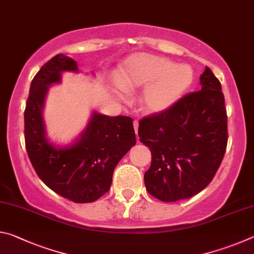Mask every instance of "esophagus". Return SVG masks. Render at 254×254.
Segmentation results:
<instances>
[{
	"instance_id": "esophagus-1",
	"label": "esophagus",
	"mask_w": 254,
	"mask_h": 254,
	"mask_svg": "<svg viewBox=\"0 0 254 254\" xmlns=\"http://www.w3.org/2000/svg\"><path fill=\"white\" fill-rule=\"evenodd\" d=\"M133 127H134L135 134H137V128H139V122H137V121H134V122H133Z\"/></svg>"
}]
</instances>
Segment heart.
I'll use <instances>...</instances> for the list:
<instances>
[{
	"mask_svg": "<svg viewBox=\"0 0 254 254\" xmlns=\"http://www.w3.org/2000/svg\"><path fill=\"white\" fill-rule=\"evenodd\" d=\"M115 80L119 97L144 87L141 106L148 113L159 114L182 100L194 81V70L187 64H176L160 56L135 54L120 67Z\"/></svg>",
	"mask_w": 254,
	"mask_h": 254,
	"instance_id": "heart-1",
	"label": "heart"
}]
</instances>
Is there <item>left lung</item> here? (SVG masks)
I'll use <instances>...</instances> for the list:
<instances>
[{"label": "left lung", "mask_w": 254, "mask_h": 254, "mask_svg": "<svg viewBox=\"0 0 254 254\" xmlns=\"http://www.w3.org/2000/svg\"><path fill=\"white\" fill-rule=\"evenodd\" d=\"M200 89L163 113L139 122L140 141L152 160L144 174L150 195L166 203L190 198L212 182L227 144V115L222 86L205 68Z\"/></svg>", "instance_id": "8db88e82"}]
</instances>
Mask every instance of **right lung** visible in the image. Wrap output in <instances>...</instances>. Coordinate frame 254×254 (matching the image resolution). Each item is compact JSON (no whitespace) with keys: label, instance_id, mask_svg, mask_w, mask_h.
<instances>
[{"label":"right lung","instance_id":"1","mask_svg":"<svg viewBox=\"0 0 254 254\" xmlns=\"http://www.w3.org/2000/svg\"><path fill=\"white\" fill-rule=\"evenodd\" d=\"M65 71L78 72L76 60L58 54L33 77L24 111V139L30 161L51 190L74 203H92L109 191L113 171L133 145L135 133L128 117L93 112L74 142L57 145L47 137L45 100Z\"/></svg>","mask_w":254,"mask_h":254}]
</instances>
